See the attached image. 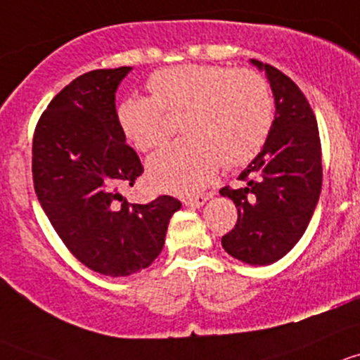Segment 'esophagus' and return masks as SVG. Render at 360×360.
I'll return each mask as SVG.
<instances>
[{"mask_svg": "<svg viewBox=\"0 0 360 360\" xmlns=\"http://www.w3.org/2000/svg\"><path fill=\"white\" fill-rule=\"evenodd\" d=\"M207 199H210V194H198V195H192V198H185L184 202L192 207H201Z\"/></svg>", "mask_w": 360, "mask_h": 360, "instance_id": "1", "label": "esophagus"}]
</instances>
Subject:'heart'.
<instances>
[{"label":"heart","mask_w":360,"mask_h":360,"mask_svg":"<svg viewBox=\"0 0 360 360\" xmlns=\"http://www.w3.org/2000/svg\"><path fill=\"white\" fill-rule=\"evenodd\" d=\"M150 97L121 100L116 120L140 153L165 146V116H179L184 139L147 162L155 187L187 194L201 188L218 166L237 168L262 150L274 121V98L262 74L225 65L185 64L155 70Z\"/></svg>","instance_id":"obj_1"}]
</instances>
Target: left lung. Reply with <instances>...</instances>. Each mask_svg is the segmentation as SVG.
I'll list each match as a JSON object with an SVG mask.
<instances>
[{"mask_svg":"<svg viewBox=\"0 0 360 360\" xmlns=\"http://www.w3.org/2000/svg\"><path fill=\"white\" fill-rule=\"evenodd\" d=\"M276 100V117L262 153L239 175L243 187L220 188L237 207V224L221 237L231 257L269 265L290 253L307 231L322 187L321 139L309 100L279 69L251 60Z\"/></svg>","mask_w":360,"mask_h":360,"instance_id":"8db88e82","label":"left lung"}]
</instances>
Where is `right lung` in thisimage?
I'll list each match as a JSON object with an SVG mask.
<instances>
[{
    "mask_svg": "<svg viewBox=\"0 0 360 360\" xmlns=\"http://www.w3.org/2000/svg\"><path fill=\"white\" fill-rule=\"evenodd\" d=\"M129 70L97 69L70 81L32 139V180L48 220L77 260L110 277L149 266L181 206L172 195L147 205L123 195L143 173L116 120V90Z\"/></svg>",
    "mask_w": 360,
    "mask_h": 360,
    "instance_id": "obj_1",
    "label": "right lung"
}]
</instances>
